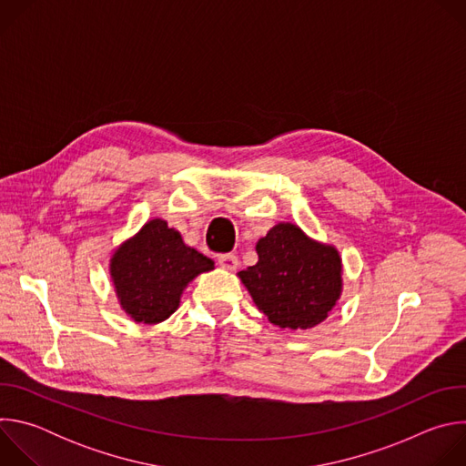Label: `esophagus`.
<instances>
[{
	"label": "esophagus",
	"instance_id": "34e87169",
	"mask_svg": "<svg viewBox=\"0 0 466 466\" xmlns=\"http://www.w3.org/2000/svg\"><path fill=\"white\" fill-rule=\"evenodd\" d=\"M218 261H219L221 268L227 269V271H236L238 269V258L234 254H219Z\"/></svg>",
	"mask_w": 466,
	"mask_h": 466
}]
</instances>
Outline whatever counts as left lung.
Instances as JSON below:
<instances>
[{
	"label": "left lung",
	"instance_id": "8db88e82",
	"mask_svg": "<svg viewBox=\"0 0 466 466\" xmlns=\"http://www.w3.org/2000/svg\"><path fill=\"white\" fill-rule=\"evenodd\" d=\"M256 252L258 263L238 277L275 326L308 329L334 309L343 291V263L334 245L279 223L258 239Z\"/></svg>",
	"mask_w": 466,
	"mask_h": 466
}]
</instances>
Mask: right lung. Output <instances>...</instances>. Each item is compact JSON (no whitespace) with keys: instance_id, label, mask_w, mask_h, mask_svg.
Listing matches in <instances>:
<instances>
[{"instance_id":"1","label":"right lung","mask_w":466,"mask_h":466,"mask_svg":"<svg viewBox=\"0 0 466 466\" xmlns=\"http://www.w3.org/2000/svg\"><path fill=\"white\" fill-rule=\"evenodd\" d=\"M214 269V261L155 218L110 256V279L121 309L142 324H158L180 306L187 284Z\"/></svg>"}]
</instances>
